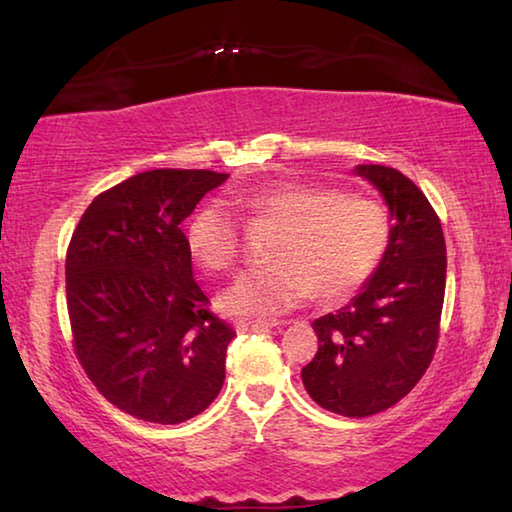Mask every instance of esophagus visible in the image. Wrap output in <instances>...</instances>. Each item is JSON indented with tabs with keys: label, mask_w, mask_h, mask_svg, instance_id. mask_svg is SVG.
<instances>
[{
	"label": "esophagus",
	"mask_w": 512,
	"mask_h": 512,
	"mask_svg": "<svg viewBox=\"0 0 512 512\" xmlns=\"http://www.w3.org/2000/svg\"><path fill=\"white\" fill-rule=\"evenodd\" d=\"M273 324L268 322H237L235 324V331L237 333H253V331H268Z\"/></svg>",
	"instance_id": "esophagus-1"
}]
</instances>
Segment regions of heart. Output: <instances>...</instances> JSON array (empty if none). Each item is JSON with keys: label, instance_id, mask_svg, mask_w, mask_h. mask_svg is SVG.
<instances>
[{"label": "heart", "instance_id": "1", "mask_svg": "<svg viewBox=\"0 0 512 512\" xmlns=\"http://www.w3.org/2000/svg\"><path fill=\"white\" fill-rule=\"evenodd\" d=\"M248 226L280 228L268 246L271 266L241 273L224 293L230 315L271 320L306 297L347 300L365 284L387 248V215L360 194H338L293 181L264 183L230 199ZM188 248L208 271H228L241 250L237 219L221 203H208L188 226Z\"/></svg>", "mask_w": 512, "mask_h": 512}]
</instances>
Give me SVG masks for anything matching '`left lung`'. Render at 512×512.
<instances>
[{
	"label": "left lung",
	"mask_w": 512,
	"mask_h": 512,
	"mask_svg": "<svg viewBox=\"0 0 512 512\" xmlns=\"http://www.w3.org/2000/svg\"><path fill=\"white\" fill-rule=\"evenodd\" d=\"M389 210L387 248L358 295L313 322L320 340L302 369L324 410L365 418L396 405L430 367L445 295V239L430 201L394 167L356 165Z\"/></svg>",
	"instance_id": "left-lung-1"
}]
</instances>
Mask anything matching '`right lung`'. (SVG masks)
Segmentation results:
<instances>
[{
  "label": "right lung",
  "mask_w": 512,
  "mask_h": 512,
  "mask_svg": "<svg viewBox=\"0 0 512 512\" xmlns=\"http://www.w3.org/2000/svg\"><path fill=\"white\" fill-rule=\"evenodd\" d=\"M228 174L150 170L98 194L67 253L76 356L98 392L141 421L176 425L219 396L230 324L208 311L181 221Z\"/></svg>",
  "instance_id": "obj_1"
}]
</instances>
